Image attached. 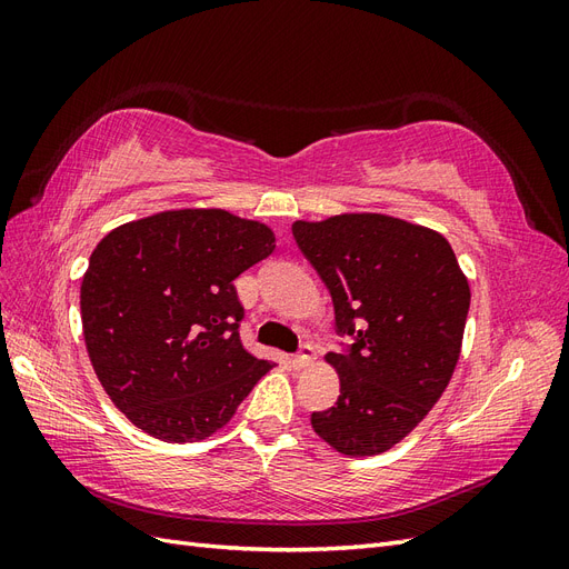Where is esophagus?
<instances>
[{
  "label": "esophagus",
  "mask_w": 569,
  "mask_h": 569,
  "mask_svg": "<svg viewBox=\"0 0 569 569\" xmlns=\"http://www.w3.org/2000/svg\"><path fill=\"white\" fill-rule=\"evenodd\" d=\"M313 358H316V347H313V343L303 341L301 347H299V351L291 356V366H295V368H308V366L313 363Z\"/></svg>",
  "instance_id": "1"
}]
</instances>
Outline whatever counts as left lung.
I'll return each mask as SVG.
<instances>
[{
	"instance_id": "8db88e82",
	"label": "left lung",
	"mask_w": 569,
	"mask_h": 569,
	"mask_svg": "<svg viewBox=\"0 0 569 569\" xmlns=\"http://www.w3.org/2000/svg\"><path fill=\"white\" fill-rule=\"evenodd\" d=\"M297 247L335 303L341 341L327 363L339 399L316 432L343 456H375L416 429L456 370L470 287L439 232L380 213L297 220Z\"/></svg>"
}]
</instances>
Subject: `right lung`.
I'll return each instance as SVG.
<instances>
[{
	"instance_id": "add662e5",
	"label": "right lung",
	"mask_w": 569,
	"mask_h": 569,
	"mask_svg": "<svg viewBox=\"0 0 569 569\" xmlns=\"http://www.w3.org/2000/svg\"><path fill=\"white\" fill-rule=\"evenodd\" d=\"M274 251L261 222L182 209L128 222L90 256L82 335L113 406L161 441L228 425L272 368L242 347L234 280Z\"/></svg>"
}]
</instances>
